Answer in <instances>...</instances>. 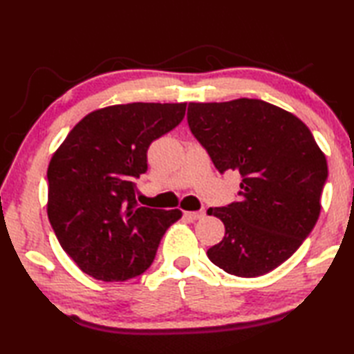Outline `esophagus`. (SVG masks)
Instances as JSON below:
<instances>
[{
	"label": "esophagus",
	"mask_w": 354,
	"mask_h": 354,
	"mask_svg": "<svg viewBox=\"0 0 354 354\" xmlns=\"http://www.w3.org/2000/svg\"><path fill=\"white\" fill-rule=\"evenodd\" d=\"M184 217L192 220V221L201 220L203 217H205V211H198V212H189V211H185V212H184Z\"/></svg>",
	"instance_id": "obj_1"
}]
</instances>
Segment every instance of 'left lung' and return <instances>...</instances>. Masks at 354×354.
<instances>
[{"label": "left lung", "mask_w": 354, "mask_h": 354, "mask_svg": "<svg viewBox=\"0 0 354 354\" xmlns=\"http://www.w3.org/2000/svg\"><path fill=\"white\" fill-rule=\"evenodd\" d=\"M190 131L220 173H241V196L207 209L225 237L207 257L230 274L254 278L295 253L320 215L325 153L301 120L254 98L189 103Z\"/></svg>", "instance_id": "8db88e82"}]
</instances>
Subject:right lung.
Here are the masks:
<instances>
[{"mask_svg": "<svg viewBox=\"0 0 354 354\" xmlns=\"http://www.w3.org/2000/svg\"><path fill=\"white\" fill-rule=\"evenodd\" d=\"M187 103L101 107L75 124L48 165L46 212L59 243L88 277L113 283L151 266L179 209L142 207L136 179L151 142L181 123Z\"/></svg>", "mask_w": 354, "mask_h": 354, "instance_id": "obj_1", "label": "right lung"}]
</instances>
